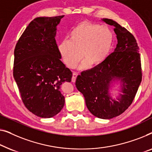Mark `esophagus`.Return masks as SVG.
Instances as JSON below:
<instances>
[{"label":"esophagus","instance_id":"obj_1","mask_svg":"<svg viewBox=\"0 0 152 152\" xmlns=\"http://www.w3.org/2000/svg\"><path fill=\"white\" fill-rule=\"evenodd\" d=\"M77 76H78V74H77L76 72H74L73 75H72V81L73 83H74L76 81V79Z\"/></svg>","mask_w":152,"mask_h":152}]
</instances>
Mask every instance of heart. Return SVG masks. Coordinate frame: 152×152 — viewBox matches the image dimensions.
<instances>
[{
	"label": "heart",
	"instance_id": "heart-1",
	"mask_svg": "<svg viewBox=\"0 0 152 152\" xmlns=\"http://www.w3.org/2000/svg\"><path fill=\"white\" fill-rule=\"evenodd\" d=\"M113 40L114 35L107 26L83 22L71 31L69 40H65L59 44L58 51L63 63L69 68L77 65L81 54L85 59L82 67L95 66L108 56Z\"/></svg>",
	"mask_w": 152,
	"mask_h": 152
}]
</instances>
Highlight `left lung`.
I'll list each match as a JSON object with an SVG mask.
<instances>
[{
    "mask_svg": "<svg viewBox=\"0 0 152 152\" xmlns=\"http://www.w3.org/2000/svg\"><path fill=\"white\" fill-rule=\"evenodd\" d=\"M114 27L118 43L104 62L77 76L76 86L84 96L94 116L111 119L125 112L133 102L142 80L140 56L134 36L112 19H102ZM120 80L123 94L116 100L109 92L110 84Z\"/></svg>",
    "mask_w": 152,
    "mask_h": 152,
    "instance_id": "obj_1",
    "label": "left lung"
}]
</instances>
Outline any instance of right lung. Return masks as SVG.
Segmentation results:
<instances>
[{"label":"right lung","mask_w":152,"mask_h":152,"mask_svg":"<svg viewBox=\"0 0 152 152\" xmlns=\"http://www.w3.org/2000/svg\"><path fill=\"white\" fill-rule=\"evenodd\" d=\"M63 16L34 19L15 47L14 80L25 106L41 118H52L61 112L65 104L61 85L72 80V72L61 61L55 40Z\"/></svg>","instance_id":"add662e5"}]
</instances>
